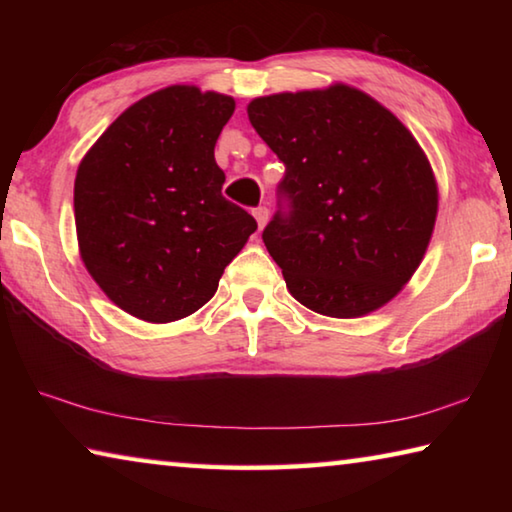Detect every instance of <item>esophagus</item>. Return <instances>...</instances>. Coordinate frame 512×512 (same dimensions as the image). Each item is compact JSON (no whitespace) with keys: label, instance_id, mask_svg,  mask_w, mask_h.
<instances>
[{"label":"esophagus","instance_id":"obj_1","mask_svg":"<svg viewBox=\"0 0 512 512\" xmlns=\"http://www.w3.org/2000/svg\"><path fill=\"white\" fill-rule=\"evenodd\" d=\"M253 216L257 219V228L262 230L264 225H266V221H268V207H266V205H259V207H255V210H253Z\"/></svg>","mask_w":512,"mask_h":512}]
</instances>
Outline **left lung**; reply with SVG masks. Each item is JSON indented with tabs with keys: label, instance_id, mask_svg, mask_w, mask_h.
Instances as JSON below:
<instances>
[{
	"label": "left lung",
	"instance_id": "8db88e82",
	"mask_svg": "<svg viewBox=\"0 0 512 512\" xmlns=\"http://www.w3.org/2000/svg\"><path fill=\"white\" fill-rule=\"evenodd\" d=\"M248 119L284 164L262 239L291 296L332 318L386 305L420 266L438 212L415 137L348 85L255 99Z\"/></svg>",
	"mask_w": 512,
	"mask_h": 512
}]
</instances>
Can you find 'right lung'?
Instances as JSON below:
<instances>
[{"label":"right lung","instance_id":"right-lung-1","mask_svg":"<svg viewBox=\"0 0 512 512\" xmlns=\"http://www.w3.org/2000/svg\"><path fill=\"white\" fill-rule=\"evenodd\" d=\"M232 112L225 94L171 85L121 112L79 164L81 257L131 316L171 323L194 314L257 230L221 194L214 146Z\"/></svg>","mask_w":512,"mask_h":512}]
</instances>
